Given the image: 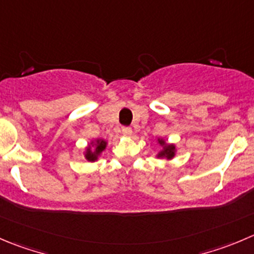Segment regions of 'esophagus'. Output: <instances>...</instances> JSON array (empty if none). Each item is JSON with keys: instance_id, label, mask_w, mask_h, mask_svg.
Returning <instances> with one entry per match:
<instances>
[{"instance_id": "esophagus-1", "label": "esophagus", "mask_w": 254, "mask_h": 254, "mask_svg": "<svg viewBox=\"0 0 254 254\" xmlns=\"http://www.w3.org/2000/svg\"><path fill=\"white\" fill-rule=\"evenodd\" d=\"M122 131H123V134L127 135V136H130V135L132 134V130H131V127H123Z\"/></svg>"}]
</instances>
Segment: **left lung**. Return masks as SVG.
I'll return each mask as SVG.
<instances>
[{
  "instance_id": "1",
  "label": "left lung",
  "mask_w": 254,
  "mask_h": 254,
  "mask_svg": "<svg viewBox=\"0 0 254 254\" xmlns=\"http://www.w3.org/2000/svg\"><path fill=\"white\" fill-rule=\"evenodd\" d=\"M160 142H161V144H164V141H162V140H160ZM174 151H175L174 145H169V146H165L164 151L160 154V156H167L170 159V157H172L175 155Z\"/></svg>"
}]
</instances>
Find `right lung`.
Here are the masks:
<instances>
[{"label": "right lung", "mask_w": 254, "mask_h": 254, "mask_svg": "<svg viewBox=\"0 0 254 254\" xmlns=\"http://www.w3.org/2000/svg\"><path fill=\"white\" fill-rule=\"evenodd\" d=\"M105 145H107V142L103 141V140H102V141H98L97 142V147H95V152H93L92 150L88 149L87 154H85V157H87L89 161H94V160L97 159V155L99 154V152H102L103 150L105 149Z\"/></svg>", "instance_id": "right-lung-1"}]
</instances>
